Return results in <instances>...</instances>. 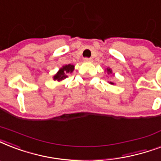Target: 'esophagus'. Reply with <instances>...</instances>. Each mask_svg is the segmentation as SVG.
<instances>
[{"label":"esophagus","instance_id":"obj_1","mask_svg":"<svg viewBox=\"0 0 161 161\" xmlns=\"http://www.w3.org/2000/svg\"><path fill=\"white\" fill-rule=\"evenodd\" d=\"M84 62H87V63H89V62H92V58H85L84 59Z\"/></svg>","mask_w":161,"mask_h":161}]
</instances>
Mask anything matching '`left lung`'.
Here are the masks:
<instances>
[{"mask_svg": "<svg viewBox=\"0 0 161 161\" xmlns=\"http://www.w3.org/2000/svg\"><path fill=\"white\" fill-rule=\"evenodd\" d=\"M107 73H108V74H109V73H112V70H111L110 68H107ZM109 83H110V84H112V85H114V83H112V82H110Z\"/></svg>", "mask_w": 161, "mask_h": 161, "instance_id": "1", "label": "left lung"}]
</instances>
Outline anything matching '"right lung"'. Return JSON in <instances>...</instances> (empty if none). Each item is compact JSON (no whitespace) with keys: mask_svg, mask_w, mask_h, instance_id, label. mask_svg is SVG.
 <instances>
[{"mask_svg":"<svg viewBox=\"0 0 161 161\" xmlns=\"http://www.w3.org/2000/svg\"><path fill=\"white\" fill-rule=\"evenodd\" d=\"M74 70V66L71 65V64H68V65L63 66V68H61L59 69L58 73H56L53 77L54 80L62 81L63 79H65L69 73H71Z\"/></svg>","mask_w":161,"mask_h":161,"instance_id":"right-lung-1","label":"right lung"}]
</instances>
